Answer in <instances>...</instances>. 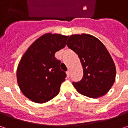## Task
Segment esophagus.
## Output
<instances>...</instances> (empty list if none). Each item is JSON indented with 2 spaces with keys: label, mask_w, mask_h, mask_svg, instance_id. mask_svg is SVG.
<instances>
[{
  "label": "esophagus",
  "mask_w": 128,
  "mask_h": 128,
  "mask_svg": "<svg viewBox=\"0 0 128 128\" xmlns=\"http://www.w3.org/2000/svg\"><path fill=\"white\" fill-rule=\"evenodd\" d=\"M66 74H67V76L68 77H70V70H68V71L66 72Z\"/></svg>",
  "instance_id": "1"
}]
</instances>
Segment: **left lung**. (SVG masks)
Listing matches in <instances>:
<instances>
[{
    "label": "left lung",
    "mask_w": 128,
    "mask_h": 128,
    "mask_svg": "<svg viewBox=\"0 0 128 128\" xmlns=\"http://www.w3.org/2000/svg\"><path fill=\"white\" fill-rule=\"evenodd\" d=\"M66 45L79 57L83 77L72 85L80 94L91 98L104 96L112 86L116 76L115 63L103 43L89 34L72 35Z\"/></svg>",
    "instance_id": "left-lung-1"
}]
</instances>
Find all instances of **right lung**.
I'll return each instance as SVG.
<instances>
[{
	"label": "right lung",
	"instance_id": "1",
	"mask_svg": "<svg viewBox=\"0 0 128 128\" xmlns=\"http://www.w3.org/2000/svg\"><path fill=\"white\" fill-rule=\"evenodd\" d=\"M67 38L60 34H44L22 56L17 69L18 84L32 102H46L59 93L66 73L60 70V60L55 53L66 46Z\"/></svg>",
	"mask_w": 128,
	"mask_h": 128
}]
</instances>
